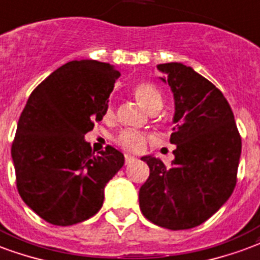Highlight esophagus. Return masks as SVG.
<instances>
[{
  "instance_id": "34e87169",
  "label": "esophagus",
  "mask_w": 260,
  "mask_h": 260,
  "mask_svg": "<svg viewBox=\"0 0 260 260\" xmlns=\"http://www.w3.org/2000/svg\"><path fill=\"white\" fill-rule=\"evenodd\" d=\"M136 160V157L132 155H126L124 156V161H126V165H130V163H133Z\"/></svg>"
}]
</instances>
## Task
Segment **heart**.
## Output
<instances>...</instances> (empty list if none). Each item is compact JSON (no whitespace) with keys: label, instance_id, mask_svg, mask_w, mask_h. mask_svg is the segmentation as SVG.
<instances>
[{"label":"heart","instance_id":"obj_1","mask_svg":"<svg viewBox=\"0 0 260 260\" xmlns=\"http://www.w3.org/2000/svg\"><path fill=\"white\" fill-rule=\"evenodd\" d=\"M134 94L137 100L144 105V108L149 112H157L163 107V94L155 83L152 82H144L136 86ZM108 115H112V107L108 108ZM145 136L141 133L124 130L118 136L116 141L123 149L130 152H140L145 146Z\"/></svg>","mask_w":260,"mask_h":260}]
</instances>
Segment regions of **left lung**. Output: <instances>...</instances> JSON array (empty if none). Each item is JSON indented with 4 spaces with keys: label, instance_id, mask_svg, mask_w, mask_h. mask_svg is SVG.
Returning a JSON list of instances; mask_svg holds the SVG:
<instances>
[{
    "label": "left lung",
    "instance_id": "obj_1",
    "mask_svg": "<svg viewBox=\"0 0 260 260\" xmlns=\"http://www.w3.org/2000/svg\"><path fill=\"white\" fill-rule=\"evenodd\" d=\"M174 95L171 166L142 156L149 178L140 189L146 219L171 230L202 225L223 206L236 186L241 138L219 89L182 63L159 64Z\"/></svg>",
    "mask_w": 260,
    "mask_h": 260
}]
</instances>
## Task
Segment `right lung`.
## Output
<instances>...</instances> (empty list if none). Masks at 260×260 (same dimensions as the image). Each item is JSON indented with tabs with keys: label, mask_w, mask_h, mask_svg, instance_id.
<instances>
[{
	"label": "right lung",
	"mask_w": 260,
	"mask_h": 260,
	"mask_svg": "<svg viewBox=\"0 0 260 260\" xmlns=\"http://www.w3.org/2000/svg\"><path fill=\"white\" fill-rule=\"evenodd\" d=\"M120 72L108 63L74 60L37 86L12 144L19 194L49 223L70 226L95 215L104 188L124 165L107 146L94 155L85 134L107 114Z\"/></svg>",
	"instance_id": "add662e5"
}]
</instances>
